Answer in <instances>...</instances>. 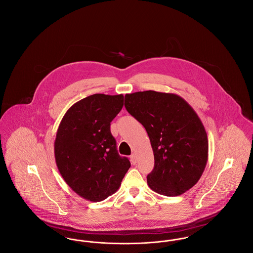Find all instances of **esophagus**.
Wrapping results in <instances>:
<instances>
[{"label":"esophagus","mask_w":253,"mask_h":253,"mask_svg":"<svg viewBox=\"0 0 253 253\" xmlns=\"http://www.w3.org/2000/svg\"><path fill=\"white\" fill-rule=\"evenodd\" d=\"M130 158H131V162H132L133 165L136 164V155L135 154H132Z\"/></svg>","instance_id":"esophagus-1"}]
</instances>
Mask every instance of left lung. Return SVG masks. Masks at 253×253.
I'll return each instance as SVG.
<instances>
[{
    "instance_id": "8db88e82",
    "label": "left lung",
    "mask_w": 253,
    "mask_h": 253,
    "mask_svg": "<svg viewBox=\"0 0 253 253\" xmlns=\"http://www.w3.org/2000/svg\"><path fill=\"white\" fill-rule=\"evenodd\" d=\"M125 108L148 132L155 167L149 187L166 196L192 189L204 171L209 141L204 125L180 96L156 91L125 95Z\"/></svg>"
}]
</instances>
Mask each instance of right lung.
<instances>
[{"label": "right lung", "instance_id": "1", "mask_svg": "<svg viewBox=\"0 0 253 253\" xmlns=\"http://www.w3.org/2000/svg\"><path fill=\"white\" fill-rule=\"evenodd\" d=\"M123 95L95 94L73 104L60 121L54 143L62 178L81 197L99 202L116 193L131 167L110 131Z\"/></svg>", "mask_w": 253, "mask_h": 253}]
</instances>
